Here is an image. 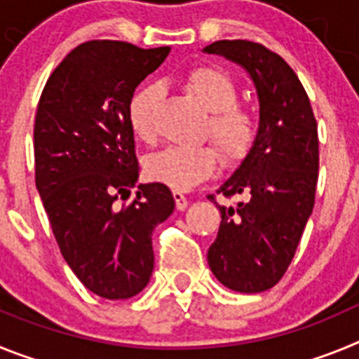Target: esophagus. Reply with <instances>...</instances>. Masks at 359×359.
Listing matches in <instances>:
<instances>
[{
    "mask_svg": "<svg viewBox=\"0 0 359 359\" xmlns=\"http://www.w3.org/2000/svg\"><path fill=\"white\" fill-rule=\"evenodd\" d=\"M172 196H174V201H176V208H177V210H185V208L189 207V199H187L185 194H182V192H177V190H174Z\"/></svg>",
    "mask_w": 359,
    "mask_h": 359,
    "instance_id": "obj_1",
    "label": "esophagus"
}]
</instances>
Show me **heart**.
I'll return each mask as SVG.
<instances>
[{
	"instance_id": "obj_1",
	"label": "heart",
	"mask_w": 359,
	"mask_h": 359,
	"mask_svg": "<svg viewBox=\"0 0 359 359\" xmlns=\"http://www.w3.org/2000/svg\"><path fill=\"white\" fill-rule=\"evenodd\" d=\"M187 90L208 111L205 136H210L226 165H236L248 156L259 133L257 115L237 102V84L224 69L203 65L189 69L183 77ZM158 98V86L145 84L129 100L128 120L133 135L142 142L154 138L152 109ZM219 154L212 145L167 147L147 160L151 180L172 190H190L214 176Z\"/></svg>"
}]
</instances>
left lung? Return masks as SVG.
<instances>
[{"label":"left lung","instance_id":"1","mask_svg":"<svg viewBox=\"0 0 359 359\" xmlns=\"http://www.w3.org/2000/svg\"><path fill=\"white\" fill-rule=\"evenodd\" d=\"M203 52L243 66L261 106L255 145L217 190L246 201L217 205L221 224L208 248V266L230 290L261 293L284 277L315 207L316 118L302 82L278 53L244 39L215 41Z\"/></svg>","mask_w":359,"mask_h":359}]
</instances>
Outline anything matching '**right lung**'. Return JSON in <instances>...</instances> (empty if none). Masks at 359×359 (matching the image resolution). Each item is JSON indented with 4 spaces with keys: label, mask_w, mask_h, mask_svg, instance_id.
Returning a JSON list of instances; mask_svg holds the SVG:
<instances>
[{
    "label": "right lung",
    "mask_w": 359,
    "mask_h": 359,
    "mask_svg": "<svg viewBox=\"0 0 359 359\" xmlns=\"http://www.w3.org/2000/svg\"><path fill=\"white\" fill-rule=\"evenodd\" d=\"M169 46L88 41L65 57L41 93L34 123L36 187L65 261L90 291L122 300L147 286L152 231L174 210L163 183L138 185L128 106Z\"/></svg>",
    "instance_id": "right-lung-1"
}]
</instances>
